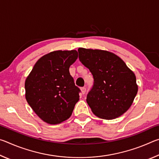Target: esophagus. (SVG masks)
<instances>
[{
    "label": "esophagus",
    "instance_id": "esophagus-1",
    "mask_svg": "<svg viewBox=\"0 0 159 159\" xmlns=\"http://www.w3.org/2000/svg\"><path fill=\"white\" fill-rule=\"evenodd\" d=\"M80 90H81V93L83 94V95H84L86 92V88L85 87H83L80 88Z\"/></svg>",
    "mask_w": 159,
    "mask_h": 159
}]
</instances>
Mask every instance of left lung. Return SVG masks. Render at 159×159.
<instances>
[{
	"label": "left lung",
	"mask_w": 159,
	"mask_h": 159,
	"mask_svg": "<svg viewBox=\"0 0 159 159\" xmlns=\"http://www.w3.org/2000/svg\"><path fill=\"white\" fill-rule=\"evenodd\" d=\"M79 60L89 69L94 85L87 103L94 114L114 119L131 107L138 86L134 72L118 56L109 51L79 48Z\"/></svg>",
	"instance_id": "1"
}]
</instances>
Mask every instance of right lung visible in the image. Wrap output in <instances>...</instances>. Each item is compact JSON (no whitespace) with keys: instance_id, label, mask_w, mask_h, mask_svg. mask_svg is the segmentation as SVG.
I'll return each instance as SVG.
<instances>
[{"instance_id":"obj_1","label":"right lung","mask_w":159,"mask_h":159,"mask_svg":"<svg viewBox=\"0 0 159 159\" xmlns=\"http://www.w3.org/2000/svg\"><path fill=\"white\" fill-rule=\"evenodd\" d=\"M77 58L76 50L53 51L40 58L26 77V101L48 124L68 119L79 100L80 89L69 73L70 66Z\"/></svg>"}]
</instances>
